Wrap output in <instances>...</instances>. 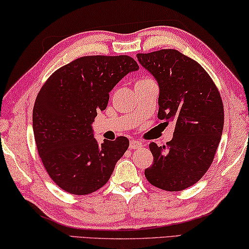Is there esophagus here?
Wrapping results in <instances>:
<instances>
[{"label":"esophagus","mask_w":249,"mask_h":249,"mask_svg":"<svg viewBox=\"0 0 249 249\" xmlns=\"http://www.w3.org/2000/svg\"><path fill=\"white\" fill-rule=\"evenodd\" d=\"M130 149H140V148H142V146H143V143H142L141 141H139V140H131L130 141Z\"/></svg>","instance_id":"1"}]
</instances>
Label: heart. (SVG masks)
<instances>
[{
  "label": "heart",
  "mask_w": 249,
  "mask_h": 249,
  "mask_svg": "<svg viewBox=\"0 0 249 249\" xmlns=\"http://www.w3.org/2000/svg\"><path fill=\"white\" fill-rule=\"evenodd\" d=\"M150 80H153L151 77H148V76H144V77H141V78L138 79L136 81V84H134V86H137V85H140V84H144V83H148Z\"/></svg>",
  "instance_id": "1"
}]
</instances>
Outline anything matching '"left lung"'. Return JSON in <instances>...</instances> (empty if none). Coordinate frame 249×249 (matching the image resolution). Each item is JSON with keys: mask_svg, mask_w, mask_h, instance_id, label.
Masks as SVG:
<instances>
[{"mask_svg": "<svg viewBox=\"0 0 249 249\" xmlns=\"http://www.w3.org/2000/svg\"><path fill=\"white\" fill-rule=\"evenodd\" d=\"M137 57L159 84L158 118L175 124L172 140L149 144L153 164L144 175L161 190H185L201 180L214 160L224 125L222 97L205 69L177 50Z\"/></svg>", "mask_w": 249, "mask_h": 249, "instance_id": "left-lung-1", "label": "left lung"}]
</instances>
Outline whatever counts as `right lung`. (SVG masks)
Listing matches in <instances>:
<instances>
[{
  "instance_id": "right-lung-1",
  "label": "right lung",
  "mask_w": 249,
  "mask_h": 249,
  "mask_svg": "<svg viewBox=\"0 0 249 249\" xmlns=\"http://www.w3.org/2000/svg\"><path fill=\"white\" fill-rule=\"evenodd\" d=\"M139 65L132 57L84 56L57 69L36 97L33 130L48 175L60 189L87 195L104 186L129 146L125 137L98 143L91 124L111 89Z\"/></svg>"
}]
</instances>
